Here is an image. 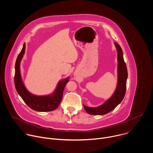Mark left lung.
I'll list each match as a JSON object with an SVG mask.
<instances>
[{"label": "left lung", "instance_id": "8db88e82", "mask_svg": "<svg viewBox=\"0 0 153 153\" xmlns=\"http://www.w3.org/2000/svg\"><path fill=\"white\" fill-rule=\"evenodd\" d=\"M117 51L118 60V80L116 89L112 96L102 105L97 107H88L84 105L86 112L91 115H104L114 109L123 100L126 90L127 79V69L124 61L123 53L121 47L116 42L114 43Z\"/></svg>", "mask_w": 153, "mask_h": 153}]
</instances>
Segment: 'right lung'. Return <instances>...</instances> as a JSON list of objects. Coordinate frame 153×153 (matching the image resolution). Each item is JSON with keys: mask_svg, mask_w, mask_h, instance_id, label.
I'll use <instances>...</instances> for the list:
<instances>
[{"mask_svg": "<svg viewBox=\"0 0 153 153\" xmlns=\"http://www.w3.org/2000/svg\"><path fill=\"white\" fill-rule=\"evenodd\" d=\"M25 48L26 44L25 43L16 62L14 83L16 90L24 102L32 109L39 112L54 111L59 106L61 102L63 90L66 84L69 81V77L60 80L58 82L54 92L50 94L37 96L30 93L25 86L20 73V62L25 54Z\"/></svg>", "mask_w": 153, "mask_h": 153, "instance_id": "1", "label": "right lung"}]
</instances>
